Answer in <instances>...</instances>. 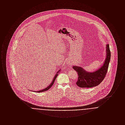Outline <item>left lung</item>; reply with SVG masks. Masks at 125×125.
<instances>
[{
	"instance_id": "1",
	"label": "left lung",
	"mask_w": 125,
	"mask_h": 125,
	"mask_svg": "<svg viewBox=\"0 0 125 125\" xmlns=\"http://www.w3.org/2000/svg\"><path fill=\"white\" fill-rule=\"evenodd\" d=\"M106 58L103 65L98 69L92 72L84 70L81 66L74 65L73 66L74 70L77 72L78 79L76 83L80 88H91L98 85L103 81L107 73L109 62L111 60V52L109 44L106 46Z\"/></svg>"
}]
</instances>
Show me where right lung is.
Segmentation results:
<instances>
[{"label": "right lung", "mask_w": 125, "mask_h": 125, "mask_svg": "<svg viewBox=\"0 0 125 125\" xmlns=\"http://www.w3.org/2000/svg\"><path fill=\"white\" fill-rule=\"evenodd\" d=\"M60 70H61V69H60V70H59V71L57 72V73H56V74H55V76L54 77L53 79V80L52 81V83H51V84H50L47 87H46V88H45V89H42V90H39V91H32V90H30V91H34V92H38V93H39V92H44V91H47V90H48V89H50L52 87V86L53 85V84H54V82H55V80H56V78H57V77L58 76V75L59 73H60Z\"/></svg>", "instance_id": "right-lung-1"}]
</instances>
